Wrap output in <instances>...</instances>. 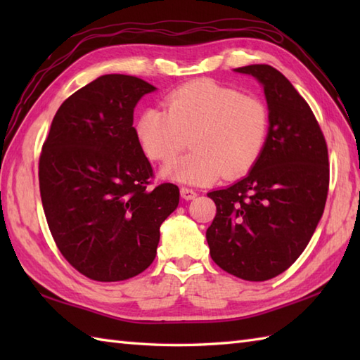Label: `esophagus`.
Segmentation results:
<instances>
[{
  "label": "esophagus",
  "instance_id": "34e87169",
  "mask_svg": "<svg viewBox=\"0 0 360 360\" xmlns=\"http://www.w3.org/2000/svg\"><path fill=\"white\" fill-rule=\"evenodd\" d=\"M196 192L193 188H188V187H181V196L184 198V200H187V201H190V200H195L196 198Z\"/></svg>",
  "mask_w": 360,
  "mask_h": 360
}]
</instances>
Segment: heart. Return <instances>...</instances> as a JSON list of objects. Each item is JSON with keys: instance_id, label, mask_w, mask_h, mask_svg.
Segmentation results:
<instances>
[{"instance_id": "obj_1", "label": "heart", "mask_w": 360, "mask_h": 360, "mask_svg": "<svg viewBox=\"0 0 360 360\" xmlns=\"http://www.w3.org/2000/svg\"><path fill=\"white\" fill-rule=\"evenodd\" d=\"M165 110L143 111L134 134L143 155L168 164L188 145L193 150L168 165L164 176L187 184H209L218 176L248 173L263 155L271 111L262 98L243 96L212 80H195L172 91Z\"/></svg>"}]
</instances>
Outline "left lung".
I'll return each mask as SVG.
<instances>
[{"label": "left lung", "mask_w": 360, "mask_h": 360, "mask_svg": "<svg viewBox=\"0 0 360 360\" xmlns=\"http://www.w3.org/2000/svg\"><path fill=\"white\" fill-rule=\"evenodd\" d=\"M236 71L263 83L269 139L246 178L207 193L217 215L205 238L221 269L264 281L285 272L308 246L325 209L330 160L314 112L285 75L269 65Z\"/></svg>", "instance_id": "left-lung-1"}]
</instances>
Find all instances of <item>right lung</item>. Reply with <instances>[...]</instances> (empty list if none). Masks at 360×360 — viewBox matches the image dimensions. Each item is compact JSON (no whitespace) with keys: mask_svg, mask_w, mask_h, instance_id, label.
Listing matches in <instances>:
<instances>
[{"mask_svg":"<svg viewBox=\"0 0 360 360\" xmlns=\"http://www.w3.org/2000/svg\"><path fill=\"white\" fill-rule=\"evenodd\" d=\"M155 89L133 75H102L66 98L43 143L46 221L66 262L91 280L147 269L160 224L178 207V186L150 187L155 173L134 134V106Z\"/></svg>","mask_w":360,"mask_h":360,"instance_id":"add662e5","label":"right lung"}]
</instances>
